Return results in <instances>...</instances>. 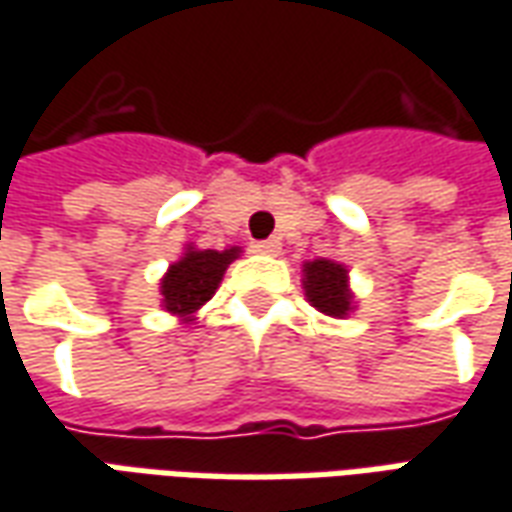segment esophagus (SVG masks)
Instances as JSON below:
<instances>
[{"instance_id":"esophagus-1","label":"esophagus","mask_w":512,"mask_h":512,"mask_svg":"<svg viewBox=\"0 0 512 512\" xmlns=\"http://www.w3.org/2000/svg\"><path fill=\"white\" fill-rule=\"evenodd\" d=\"M280 238H266V241H255L252 249H255L257 255H277L280 252Z\"/></svg>"}]
</instances>
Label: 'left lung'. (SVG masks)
Wrapping results in <instances>:
<instances>
[{"mask_svg": "<svg viewBox=\"0 0 512 512\" xmlns=\"http://www.w3.org/2000/svg\"><path fill=\"white\" fill-rule=\"evenodd\" d=\"M305 274V296L318 313L332 318H343L352 313V291H349V271L335 260L318 257L302 268Z\"/></svg>", "mask_w": 512, "mask_h": 512, "instance_id": "8db88e82", "label": "left lung"}]
</instances>
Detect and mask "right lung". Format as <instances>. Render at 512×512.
Masks as SVG:
<instances>
[{"label": "right lung", "instance_id": "obj_1", "mask_svg": "<svg viewBox=\"0 0 512 512\" xmlns=\"http://www.w3.org/2000/svg\"><path fill=\"white\" fill-rule=\"evenodd\" d=\"M238 255H241L238 246H230L224 252L188 246L160 280L163 310H169L171 316H180L182 321H191L196 310L205 305L207 299H213L224 271Z\"/></svg>", "mask_w": 512, "mask_h": 512}]
</instances>
